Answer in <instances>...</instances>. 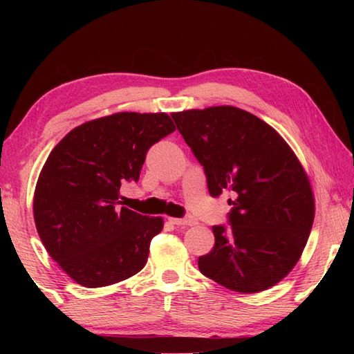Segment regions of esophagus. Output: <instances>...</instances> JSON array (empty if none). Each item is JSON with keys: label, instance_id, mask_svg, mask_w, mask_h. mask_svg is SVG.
Wrapping results in <instances>:
<instances>
[{"label": "esophagus", "instance_id": "esophagus-1", "mask_svg": "<svg viewBox=\"0 0 354 354\" xmlns=\"http://www.w3.org/2000/svg\"><path fill=\"white\" fill-rule=\"evenodd\" d=\"M169 222L173 225H193V222L190 219H178V217H169Z\"/></svg>", "mask_w": 354, "mask_h": 354}]
</instances>
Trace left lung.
Listing matches in <instances>:
<instances>
[{
	"mask_svg": "<svg viewBox=\"0 0 354 354\" xmlns=\"http://www.w3.org/2000/svg\"><path fill=\"white\" fill-rule=\"evenodd\" d=\"M204 167L212 196L228 190V225H214V248L199 270L225 288L254 293L297 265L309 239L315 202L301 164L263 120L234 106L171 114Z\"/></svg>",
	"mask_w": 354,
	"mask_h": 354,
	"instance_id": "1",
	"label": "left lung"
}]
</instances>
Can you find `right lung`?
Masks as SVG:
<instances>
[{"mask_svg": "<svg viewBox=\"0 0 354 354\" xmlns=\"http://www.w3.org/2000/svg\"><path fill=\"white\" fill-rule=\"evenodd\" d=\"M173 131L164 112H118L77 126L51 150L36 184L35 223L74 281L103 288L145 268L162 219L120 207V187L138 181L147 150Z\"/></svg>", "mask_w": 354, "mask_h": 354, "instance_id": "right-lung-1", "label": "right lung"}]
</instances>
